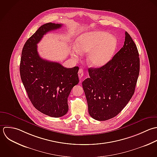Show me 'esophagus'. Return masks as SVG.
<instances>
[{"mask_svg": "<svg viewBox=\"0 0 157 157\" xmlns=\"http://www.w3.org/2000/svg\"><path fill=\"white\" fill-rule=\"evenodd\" d=\"M84 75V71H83V70L82 69H79V71H78V76H79V78L81 79L82 76Z\"/></svg>", "mask_w": 157, "mask_h": 157, "instance_id": "1", "label": "esophagus"}]
</instances>
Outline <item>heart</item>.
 <instances>
[{
	"label": "heart",
	"instance_id": "heart-1",
	"mask_svg": "<svg viewBox=\"0 0 157 157\" xmlns=\"http://www.w3.org/2000/svg\"><path fill=\"white\" fill-rule=\"evenodd\" d=\"M117 46V40L109 33L103 31L86 32L79 35L75 43V48L71 52L76 59L79 52L87 53V61L94 67H101L112 59Z\"/></svg>",
	"mask_w": 157,
	"mask_h": 157
}]
</instances>
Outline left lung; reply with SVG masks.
<instances>
[{"mask_svg": "<svg viewBox=\"0 0 157 157\" xmlns=\"http://www.w3.org/2000/svg\"><path fill=\"white\" fill-rule=\"evenodd\" d=\"M124 45L106 65L89 68L82 83L90 116L99 121L116 116L135 93L140 62L136 44L127 32Z\"/></svg>", "mask_w": 157, "mask_h": 157, "instance_id": "left-lung-1", "label": "left lung"}]
</instances>
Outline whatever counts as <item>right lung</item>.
<instances>
[{"label":"right lung","instance_id":"1","mask_svg":"<svg viewBox=\"0 0 157 157\" xmlns=\"http://www.w3.org/2000/svg\"><path fill=\"white\" fill-rule=\"evenodd\" d=\"M62 25L49 22L40 26L25 42L19 68L22 82L32 105L52 117H62L68 112V97L72 88L79 83V67L68 68L42 59L36 45L44 35Z\"/></svg>","mask_w":157,"mask_h":157}]
</instances>
